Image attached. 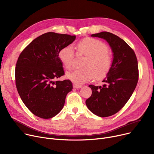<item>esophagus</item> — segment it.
<instances>
[{"instance_id": "esophagus-1", "label": "esophagus", "mask_w": 154, "mask_h": 154, "mask_svg": "<svg viewBox=\"0 0 154 154\" xmlns=\"http://www.w3.org/2000/svg\"><path fill=\"white\" fill-rule=\"evenodd\" d=\"M73 87H74V88H81L82 86L81 85L74 84V85H73Z\"/></svg>"}]
</instances>
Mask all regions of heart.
<instances>
[{
	"label": "heart",
	"mask_w": 154,
	"mask_h": 154,
	"mask_svg": "<svg viewBox=\"0 0 154 154\" xmlns=\"http://www.w3.org/2000/svg\"><path fill=\"white\" fill-rule=\"evenodd\" d=\"M77 48L78 54L87 57L82 66L84 69L68 72L66 74L68 79L76 84H83L94 77L100 79L107 75L112 66V57L106 44L99 39L88 37L79 41ZM75 55L74 47L67 45L60 48L58 56L63 66L70 69Z\"/></svg>",
	"instance_id": "heart-1"
}]
</instances>
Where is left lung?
I'll return each instance as SVG.
<instances>
[{"mask_svg":"<svg viewBox=\"0 0 154 154\" xmlns=\"http://www.w3.org/2000/svg\"><path fill=\"white\" fill-rule=\"evenodd\" d=\"M106 40L113 53L112 66L104 79L103 86L90 85L92 95L85 101L95 115L106 117L116 114L131 98L139 80L136 55L125 41L108 32L91 35Z\"/></svg>","mask_w":154,"mask_h":154,"instance_id":"obj_1","label":"left lung"}]
</instances>
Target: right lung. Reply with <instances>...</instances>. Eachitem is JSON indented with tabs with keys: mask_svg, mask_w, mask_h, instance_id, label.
<instances>
[{
	"mask_svg": "<svg viewBox=\"0 0 154 154\" xmlns=\"http://www.w3.org/2000/svg\"><path fill=\"white\" fill-rule=\"evenodd\" d=\"M75 38V35L47 32L32 40L19 57L16 87L25 106L40 118L51 119L58 114L72 90L70 80H55L65 74L59 51Z\"/></svg>",
	"mask_w": 154,
	"mask_h": 154,
	"instance_id": "add662e5",
	"label": "right lung"
}]
</instances>
